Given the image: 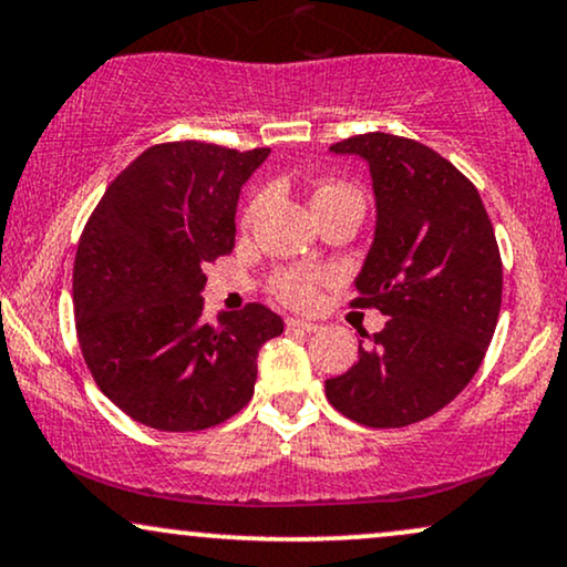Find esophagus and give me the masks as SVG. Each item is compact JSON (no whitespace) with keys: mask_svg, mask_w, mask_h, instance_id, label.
<instances>
[{"mask_svg":"<svg viewBox=\"0 0 567 567\" xmlns=\"http://www.w3.org/2000/svg\"><path fill=\"white\" fill-rule=\"evenodd\" d=\"M288 330H301V332H317L319 324L317 322H306V319H296V317H288Z\"/></svg>","mask_w":567,"mask_h":567,"instance_id":"esophagus-1","label":"esophagus"}]
</instances>
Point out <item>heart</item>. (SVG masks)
<instances>
[{
    "label": "heart",
    "instance_id": "heart-1",
    "mask_svg": "<svg viewBox=\"0 0 567 567\" xmlns=\"http://www.w3.org/2000/svg\"><path fill=\"white\" fill-rule=\"evenodd\" d=\"M346 197L359 200V195L353 193L351 187H346V184H322V187L313 193L311 203H313V208H319V206H327V203H332V200H346ZM258 208H261V197L250 203L248 210H245V224H254ZM317 282H319V275H313V271L282 269L275 277V282H271V290H275V296L282 303L296 306V309H309V306L317 301Z\"/></svg>",
    "mask_w": 567,
    "mask_h": 567
}]
</instances>
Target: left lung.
Wrapping results in <instances>:
<instances>
[{
	"label": "left lung",
	"mask_w": 567,
	"mask_h": 567,
	"mask_svg": "<svg viewBox=\"0 0 567 567\" xmlns=\"http://www.w3.org/2000/svg\"><path fill=\"white\" fill-rule=\"evenodd\" d=\"M330 150L370 166L378 221L351 306H374L388 322L324 391L359 425L404 427L478 372L502 306L499 245L478 189L435 150L383 132Z\"/></svg>",
	"instance_id": "8db88e82"
}]
</instances>
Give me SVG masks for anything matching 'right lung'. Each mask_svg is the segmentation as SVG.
<instances>
[{
	"label": "right lung",
	"instance_id": "right-lung-1",
	"mask_svg": "<svg viewBox=\"0 0 567 567\" xmlns=\"http://www.w3.org/2000/svg\"><path fill=\"white\" fill-rule=\"evenodd\" d=\"M266 158L269 147L195 140L147 147L89 216L73 264L79 346L100 391L142 425L189 433L229 420L254 395L261 346L285 330L261 303L208 322L200 296Z\"/></svg>",
	"mask_w": 567,
	"mask_h": 567
}]
</instances>
